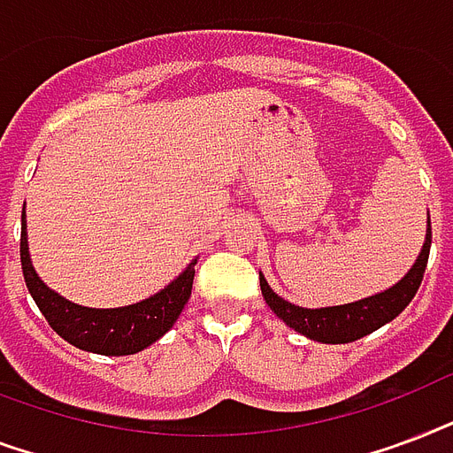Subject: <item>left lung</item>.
Instances as JSON below:
<instances>
[{"mask_svg": "<svg viewBox=\"0 0 453 453\" xmlns=\"http://www.w3.org/2000/svg\"><path fill=\"white\" fill-rule=\"evenodd\" d=\"M430 241H433V229H430V217H427V234L423 250H420L416 265L409 269V274L392 288L378 293V296L364 297L357 303L338 304V307H321V310H307L297 307L283 300L269 288V283L259 274V288L265 296L266 304L272 307L276 317L283 319V324L290 326L293 331L303 333L310 340L326 342V345H342V342H354L369 333L378 331L380 326L399 317L404 307L413 300L418 290L423 274H426L427 255H430Z\"/></svg>", "mask_w": 453, "mask_h": 453, "instance_id": "obj_1", "label": "left lung"}]
</instances>
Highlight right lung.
Returning <instances> with one entry per match:
<instances>
[{"label": "right lung", "instance_id": "obj_1", "mask_svg": "<svg viewBox=\"0 0 453 453\" xmlns=\"http://www.w3.org/2000/svg\"><path fill=\"white\" fill-rule=\"evenodd\" d=\"M196 259L156 296L146 297L142 303L115 307V310H92L61 297L44 286L27 252L26 208L20 217V266L23 279L30 296L37 303L40 311L63 340L80 347L84 352L106 354V357H122V354L142 352L143 347L153 345L163 338L179 319L184 304L191 297L194 286Z\"/></svg>", "mask_w": 453, "mask_h": 453}]
</instances>
